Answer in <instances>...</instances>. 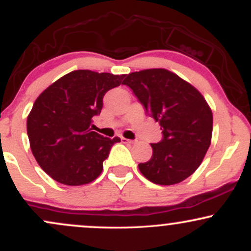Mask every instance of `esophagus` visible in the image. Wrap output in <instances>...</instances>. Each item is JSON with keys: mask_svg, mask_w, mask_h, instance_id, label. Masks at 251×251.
<instances>
[{"mask_svg": "<svg viewBox=\"0 0 251 251\" xmlns=\"http://www.w3.org/2000/svg\"><path fill=\"white\" fill-rule=\"evenodd\" d=\"M122 143H124V144H134L135 142H134V140H131V139H126V138H122Z\"/></svg>", "mask_w": 251, "mask_h": 251, "instance_id": "esophagus-1", "label": "esophagus"}]
</instances>
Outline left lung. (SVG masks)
Returning <instances> with one entry per match:
<instances>
[{
	"label": "left lung",
	"mask_w": 251,
	"mask_h": 251,
	"mask_svg": "<svg viewBox=\"0 0 251 251\" xmlns=\"http://www.w3.org/2000/svg\"><path fill=\"white\" fill-rule=\"evenodd\" d=\"M123 83L162 126L163 139L151 144L152 157L138 165L140 172L159 185L186 179L211 144L212 112L208 102L194 86L164 68L133 72Z\"/></svg>",
	"instance_id": "obj_1"
}]
</instances>
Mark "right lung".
I'll use <instances>...</instances> for the list:
<instances>
[{
    "label": "right lung",
    "mask_w": 251,
    "mask_h": 251,
    "mask_svg": "<svg viewBox=\"0 0 251 251\" xmlns=\"http://www.w3.org/2000/svg\"><path fill=\"white\" fill-rule=\"evenodd\" d=\"M124 77L73 71L37 97L27 119V133L36 162L54 180L77 186L101 174L103 160L120 138L102 137L89 125L101 112L106 92L118 87Z\"/></svg>",
    "instance_id": "obj_1"
}]
</instances>
